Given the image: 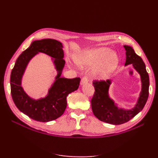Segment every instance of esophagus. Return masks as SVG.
Listing matches in <instances>:
<instances>
[{
  "instance_id": "esophagus-1",
  "label": "esophagus",
  "mask_w": 158,
  "mask_h": 158,
  "mask_svg": "<svg viewBox=\"0 0 158 158\" xmlns=\"http://www.w3.org/2000/svg\"><path fill=\"white\" fill-rule=\"evenodd\" d=\"M89 81V77L84 76V77H83V78L81 80V84L82 85V84H85V83H88Z\"/></svg>"
}]
</instances>
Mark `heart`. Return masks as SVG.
<instances>
[{
	"label": "heart",
	"instance_id": "obj_1",
	"mask_svg": "<svg viewBox=\"0 0 158 158\" xmlns=\"http://www.w3.org/2000/svg\"><path fill=\"white\" fill-rule=\"evenodd\" d=\"M111 49L102 47L98 49L85 51L79 53L74 58L77 64L82 68L95 65L93 73L95 75L105 77L113 71L118 63V58Z\"/></svg>",
	"mask_w": 158,
	"mask_h": 158
}]
</instances>
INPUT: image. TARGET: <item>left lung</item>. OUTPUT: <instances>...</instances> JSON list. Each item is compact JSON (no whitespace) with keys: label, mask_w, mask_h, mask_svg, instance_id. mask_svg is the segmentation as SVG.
I'll return each instance as SVG.
<instances>
[{"label":"left lung","mask_w":158,"mask_h":158,"mask_svg":"<svg viewBox=\"0 0 158 158\" xmlns=\"http://www.w3.org/2000/svg\"><path fill=\"white\" fill-rule=\"evenodd\" d=\"M125 65L132 64L136 70L140 74L142 89L138 102L130 110H123L115 106L114 102L109 97L108 90L111 84L110 80L98 81L94 80L93 85L95 92L91 99V107L93 114L100 121L113 125H121L129 121L142 110L145 106L149 93V77L146 69V65L140 56L136 54L131 47L125 45Z\"/></svg>","instance_id":"obj_1"}]
</instances>
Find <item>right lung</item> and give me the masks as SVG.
Returning <instances> with one entry per match:
<instances>
[{
	"instance_id": "obj_1",
	"label": "right lung",
	"mask_w": 158,
	"mask_h": 158,
	"mask_svg": "<svg viewBox=\"0 0 158 158\" xmlns=\"http://www.w3.org/2000/svg\"><path fill=\"white\" fill-rule=\"evenodd\" d=\"M62 44L56 40L43 39L31 43L16 60L10 76L11 95L15 105L31 118L40 122H49L62 116L67 106V96L78 89L79 77L66 79L60 77L65 60ZM38 52L47 53L55 58L58 75L46 98L35 101L23 91L20 86L21 77L27 63Z\"/></svg>"
}]
</instances>
